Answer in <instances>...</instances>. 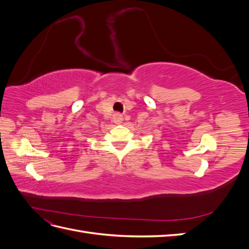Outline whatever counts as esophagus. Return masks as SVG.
<instances>
[{"label":"esophagus","mask_w":249,"mask_h":249,"mask_svg":"<svg viewBox=\"0 0 249 249\" xmlns=\"http://www.w3.org/2000/svg\"><path fill=\"white\" fill-rule=\"evenodd\" d=\"M123 120H124V117L122 114H120V113H115V114L113 115V122H114L115 124H120Z\"/></svg>","instance_id":"1"}]
</instances>
